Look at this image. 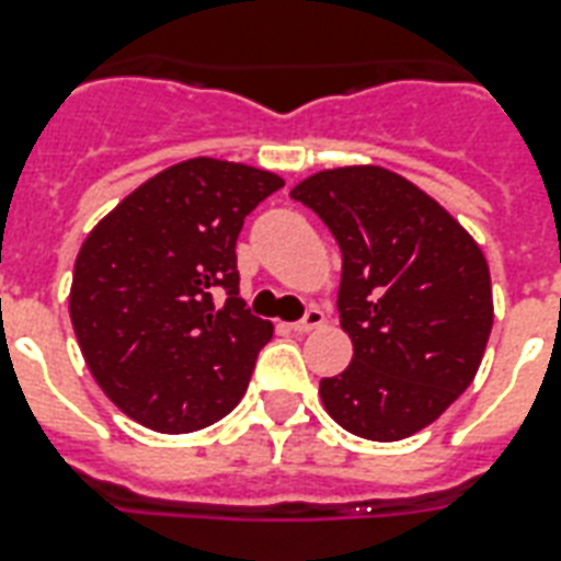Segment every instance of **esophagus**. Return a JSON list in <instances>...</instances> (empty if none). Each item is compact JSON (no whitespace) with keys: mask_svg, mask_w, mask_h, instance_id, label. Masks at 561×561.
I'll return each instance as SVG.
<instances>
[{"mask_svg":"<svg viewBox=\"0 0 561 561\" xmlns=\"http://www.w3.org/2000/svg\"><path fill=\"white\" fill-rule=\"evenodd\" d=\"M323 323H325L323 311H320V308H308L306 317H302V320H297V323L290 325V329L299 334H306V332H314V329H320Z\"/></svg>","mask_w":561,"mask_h":561,"instance_id":"esophagus-1","label":"esophagus"}]
</instances>
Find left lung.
Listing matches in <instances>:
<instances>
[{
  "instance_id": "8db88e82",
  "label": "left lung",
  "mask_w": 561,
  "mask_h": 561,
  "mask_svg": "<svg viewBox=\"0 0 561 561\" xmlns=\"http://www.w3.org/2000/svg\"><path fill=\"white\" fill-rule=\"evenodd\" d=\"M290 197L343 253L337 311L355 355L320 381L329 416L375 443L416 434L466 392L486 352V259L434 197L378 165L320 171Z\"/></svg>"
}]
</instances>
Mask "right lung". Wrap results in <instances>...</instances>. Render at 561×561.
Here are the masks:
<instances>
[{
  "label": "right lung",
  "mask_w": 561,
  "mask_h": 561,
  "mask_svg": "<svg viewBox=\"0 0 561 561\" xmlns=\"http://www.w3.org/2000/svg\"><path fill=\"white\" fill-rule=\"evenodd\" d=\"M282 186L271 171L197 157L127 194L83 241L75 337L101 390L139 425L188 434L244 396L273 325L238 297L236 241Z\"/></svg>",
  "instance_id": "1"
}]
</instances>
